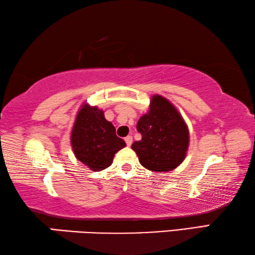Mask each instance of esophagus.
Segmentation results:
<instances>
[{
	"mask_svg": "<svg viewBox=\"0 0 255 255\" xmlns=\"http://www.w3.org/2000/svg\"><path fill=\"white\" fill-rule=\"evenodd\" d=\"M125 142H126V144L128 145V146H130L131 143H132V137L131 136L125 137Z\"/></svg>",
	"mask_w": 255,
	"mask_h": 255,
	"instance_id": "esophagus-1",
	"label": "esophagus"
}]
</instances>
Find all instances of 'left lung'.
I'll return each mask as SVG.
<instances>
[{"instance_id":"left-lung-1","label":"left lung","mask_w":255,"mask_h":255,"mask_svg":"<svg viewBox=\"0 0 255 255\" xmlns=\"http://www.w3.org/2000/svg\"><path fill=\"white\" fill-rule=\"evenodd\" d=\"M142 139L132 143L140 164L152 171H170L183 162L189 131L178 110L161 95H153L149 110L137 123Z\"/></svg>"}]
</instances>
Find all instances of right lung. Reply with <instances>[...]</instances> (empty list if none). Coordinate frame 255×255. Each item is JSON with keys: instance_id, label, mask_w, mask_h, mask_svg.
Segmentation results:
<instances>
[{"instance_id": "add662e5", "label": "right lung", "mask_w": 255, "mask_h": 255, "mask_svg": "<svg viewBox=\"0 0 255 255\" xmlns=\"http://www.w3.org/2000/svg\"><path fill=\"white\" fill-rule=\"evenodd\" d=\"M70 143L75 156L93 171L111 165L116 153L126 146L125 140L116 135L115 126L104 118V112L88 104L77 113Z\"/></svg>"}]
</instances>
